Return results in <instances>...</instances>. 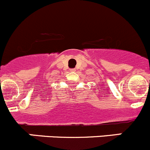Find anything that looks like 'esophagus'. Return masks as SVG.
<instances>
[{"label":"esophagus","mask_w":150,"mask_h":150,"mask_svg":"<svg viewBox=\"0 0 150 150\" xmlns=\"http://www.w3.org/2000/svg\"><path fill=\"white\" fill-rule=\"evenodd\" d=\"M70 71H71V72H74V71H75V69H71Z\"/></svg>","instance_id":"1"}]
</instances>
